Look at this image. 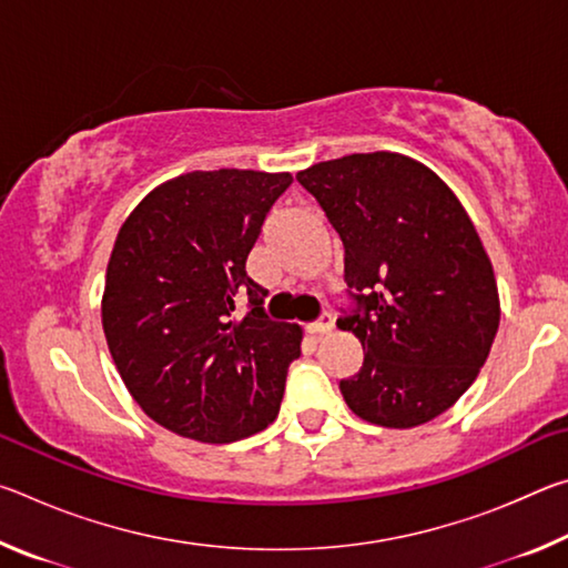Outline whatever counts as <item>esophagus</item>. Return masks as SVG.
I'll return each mask as SVG.
<instances>
[{"mask_svg":"<svg viewBox=\"0 0 568 568\" xmlns=\"http://www.w3.org/2000/svg\"><path fill=\"white\" fill-rule=\"evenodd\" d=\"M333 325H335V318H333V315H331V313H323L318 321L307 325V333H313V335H325V333H331V331H333Z\"/></svg>","mask_w":568,"mask_h":568,"instance_id":"34e87169","label":"esophagus"}]
</instances>
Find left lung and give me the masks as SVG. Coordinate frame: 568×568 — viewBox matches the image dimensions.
Listing matches in <instances>:
<instances>
[{
    "label": "left lung",
    "instance_id": "8db88e82",
    "mask_svg": "<svg viewBox=\"0 0 568 568\" xmlns=\"http://www.w3.org/2000/svg\"><path fill=\"white\" fill-rule=\"evenodd\" d=\"M345 247L363 345L341 381L355 416L386 428L434 420L476 381L501 321L494 265L444 180L400 152H358L301 170Z\"/></svg>",
    "mask_w": 568,
    "mask_h": 568
}]
</instances>
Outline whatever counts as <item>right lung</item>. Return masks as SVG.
Here are the masks:
<instances>
[{
	"label": "right lung",
	"instance_id": "add662e5",
	"mask_svg": "<svg viewBox=\"0 0 568 568\" xmlns=\"http://www.w3.org/2000/svg\"><path fill=\"white\" fill-rule=\"evenodd\" d=\"M291 172L195 170L162 182L124 220L102 328L130 396L178 436L233 444L271 426L303 331L267 321L245 273ZM247 296L251 311L234 305Z\"/></svg>",
	"mask_w": 568,
	"mask_h": 568
}]
</instances>
